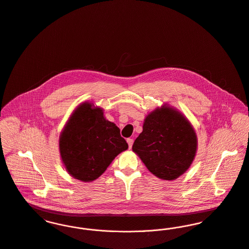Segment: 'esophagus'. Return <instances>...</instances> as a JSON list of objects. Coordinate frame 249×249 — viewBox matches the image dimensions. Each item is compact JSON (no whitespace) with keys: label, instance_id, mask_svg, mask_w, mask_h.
Returning <instances> with one entry per match:
<instances>
[{"label":"esophagus","instance_id":"esophagus-1","mask_svg":"<svg viewBox=\"0 0 249 249\" xmlns=\"http://www.w3.org/2000/svg\"><path fill=\"white\" fill-rule=\"evenodd\" d=\"M127 143H128V145H129V148L132 149V146H133V144H134V139H133V138H128V139H127Z\"/></svg>","mask_w":249,"mask_h":249}]
</instances>
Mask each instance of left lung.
<instances>
[{"mask_svg": "<svg viewBox=\"0 0 249 249\" xmlns=\"http://www.w3.org/2000/svg\"><path fill=\"white\" fill-rule=\"evenodd\" d=\"M196 134L191 123L168 107L148 115L133 151L155 176L174 180L186 172L195 157Z\"/></svg>", "mask_w": 249, "mask_h": 249, "instance_id": "left-lung-1", "label": "left lung"}]
</instances>
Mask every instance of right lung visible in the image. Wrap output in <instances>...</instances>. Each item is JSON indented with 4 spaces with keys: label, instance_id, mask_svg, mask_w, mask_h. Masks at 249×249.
I'll list each match as a JSON object with an SVG mask.
<instances>
[{
    "label": "right lung",
    "instance_id": "add662e5",
    "mask_svg": "<svg viewBox=\"0 0 249 249\" xmlns=\"http://www.w3.org/2000/svg\"><path fill=\"white\" fill-rule=\"evenodd\" d=\"M127 149L119 128L90 103L77 107L59 138L60 156L67 172L82 182L98 178L115 156Z\"/></svg>",
    "mask_w": 249,
    "mask_h": 249
}]
</instances>
